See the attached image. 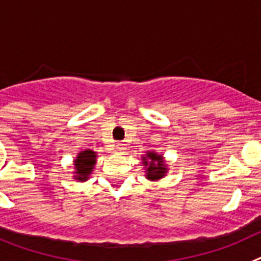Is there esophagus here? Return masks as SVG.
Segmentation results:
<instances>
[{
  "label": "esophagus",
  "mask_w": 261,
  "mask_h": 261,
  "mask_svg": "<svg viewBox=\"0 0 261 261\" xmlns=\"http://www.w3.org/2000/svg\"><path fill=\"white\" fill-rule=\"evenodd\" d=\"M116 147L119 152H125V149H126V144L123 142H118L117 143Z\"/></svg>",
  "instance_id": "34e87169"
}]
</instances>
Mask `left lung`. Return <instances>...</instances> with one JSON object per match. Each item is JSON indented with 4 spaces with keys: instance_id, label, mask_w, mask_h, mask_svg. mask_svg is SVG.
<instances>
[{
    "instance_id": "1",
    "label": "left lung",
    "mask_w": 261,
    "mask_h": 261,
    "mask_svg": "<svg viewBox=\"0 0 261 261\" xmlns=\"http://www.w3.org/2000/svg\"><path fill=\"white\" fill-rule=\"evenodd\" d=\"M143 164L147 168V178L151 180L160 179L161 177H164L166 171V165L164 164L163 157L160 154H156L154 152H148L147 157H142Z\"/></svg>"
}]
</instances>
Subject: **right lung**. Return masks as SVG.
I'll use <instances>...</instances> for the list:
<instances>
[{
	"mask_svg": "<svg viewBox=\"0 0 261 261\" xmlns=\"http://www.w3.org/2000/svg\"><path fill=\"white\" fill-rule=\"evenodd\" d=\"M96 153L93 151H84L79 153V156L75 160V169H76V175L75 179L86 180L88 175L92 173L93 165L96 164Z\"/></svg>",
	"mask_w": 261,
	"mask_h": 261,
	"instance_id": "1",
	"label": "right lung"
}]
</instances>
